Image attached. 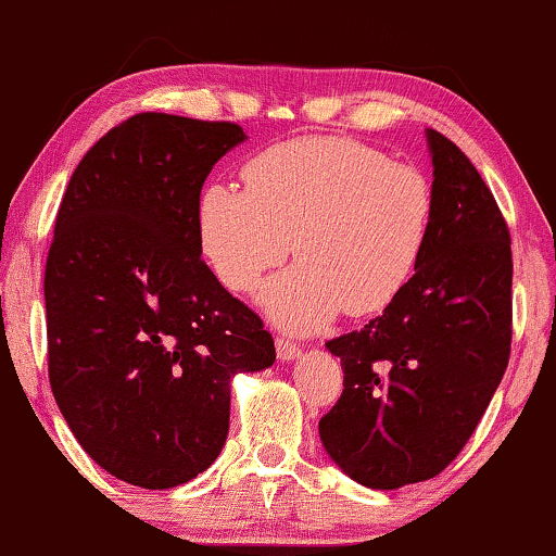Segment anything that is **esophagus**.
I'll return each instance as SVG.
<instances>
[{
  "instance_id": "1",
  "label": "esophagus",
  "mask_w": 556,
  "mask_h": 556,
  "mask_svg": "<svg viewBox=\"0 0 556 556\" xmlns=\"http://www.w3.org/2000/svg\"><path fill=\"white\" fill-rule=\"evenodd\" d=\"M275 348H277V357L281 359V363H292V359L300 357V348H296L294 342L285 340V338H277Z\"/></svg>"
}]
</instances>
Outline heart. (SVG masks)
Returning a JSON list of instances; mask_svg holds the SVG:
<instances>
[{
    "label": "heart",
    "instance_id": "heart-1",
    "mask_svg": "<svg viewBox=\"0 0 556 556\" xmlns=\"http://www.w3.org/2000/svg\"><path fill=\"white\" fill-rule=\"evenodd\" d=\"M244 181L201 193V249L218 281L244 294L294 239L300 262L260 292L285 330L315 332L345 307L386 309L416 275L433 226V189L418 168L355 140L300 138L254 155Z\"/></svg>",
    "mask_w": 556,
    "mask_h": 556
}]
</instances>
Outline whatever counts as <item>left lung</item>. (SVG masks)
Listing matches in <instances>:
<instances>
[{"label": "left lung", "mask_w": 556, "mask_h": 556, "mask_svg": "<svg viewBox=\"0 0 556 556\" xmlns=\"http://www.w3.org/2000/svg\"><path fill=\"white\" fill-rule=\"evenodd\" d=\"M433 226L403 294L363 330L325 342L345 390L319 420L334 466L367 489L433 479L476 431L511 348V239L456 143L426 130Z\"/></svg>", "instance_id": "left-lung-1"}]
</instances>
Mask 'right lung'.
I'll use <instances>...</instances> for the list:
<instances>
[{
    "label": "right lung",
    "instance_id": "obj_1",
    "mask_svg": "<svg viewBox=\"0 0 556 556\" xmlns=\"http://www.w3.org/2000/svg\"><path fill=\"white\" fill-rule=\"evenodd\" d=\"M233 123L132 115L85 153L45 269L50 386L85 453L115 479L174 489L214 464L231 378L275 340L201 262V186L244 143Z\"/></svg>",
    "mask_w": 556,
    "mask_h": 556
}]
</instances>
